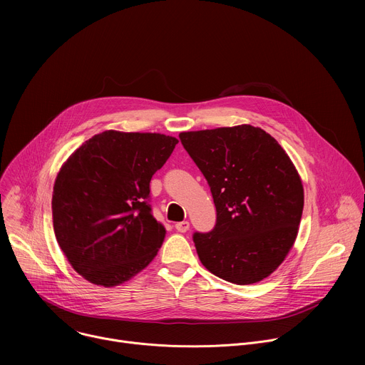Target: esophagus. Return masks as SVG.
<instances>
[{
    "mask_svg": "<svg viewBox=\"0 0 365 365\" xmlns=\"http://www.w3.org/2000/svg\"><path fill=\"white\" fill-rule=\"evenodd\" d=\"M189 222L187 221H182V222H176L175 224V228H176V231H179V232H186L187 230H189Z\"/></svg>",
    "mask_w": 365,
    "mask_h": 365,
    "instance_id": "obj_1",
    "label": "esophagus"
}]
</instances>
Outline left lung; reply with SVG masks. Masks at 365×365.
I'll return each instance as SVG.
<instances>
[{"label": "left lung", "instance_id": "obj_1", "mask_svg": "<svg viewBox=\"0 0 365 365\" xmlns=\"http://www.w3.org/2000/svg\"><path fill=\"white\" fill-rule=\"evenodd\" d=\"M211 187L217 224L195 232L200 263L235 284L269 277L294 244L302 212L300 176L282 145L252 125L180 133Z\"/></svg>", "mask_w": 365, "mask_h": 365}]
</instances>
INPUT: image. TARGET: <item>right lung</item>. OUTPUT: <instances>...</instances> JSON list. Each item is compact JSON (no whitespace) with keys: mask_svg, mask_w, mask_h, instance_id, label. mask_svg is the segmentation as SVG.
<instances>
[{"mask_svg":"<svg viewBox=\"0 0 365 365\" xmlns=\"http://www.w3.org/2000/svg\"><path fill=\"white\" fill-rule=\"evenodd\" d=\"M178 144L158 133L108 130L85 141L58 173L56 240L88 282L113 287L147 267L165 240L151 214L150 180Z\"/></svg>","mask_w":365,"mask_h":365,"instance_id":"add662e5","label":"right lung"}]
</instances>
